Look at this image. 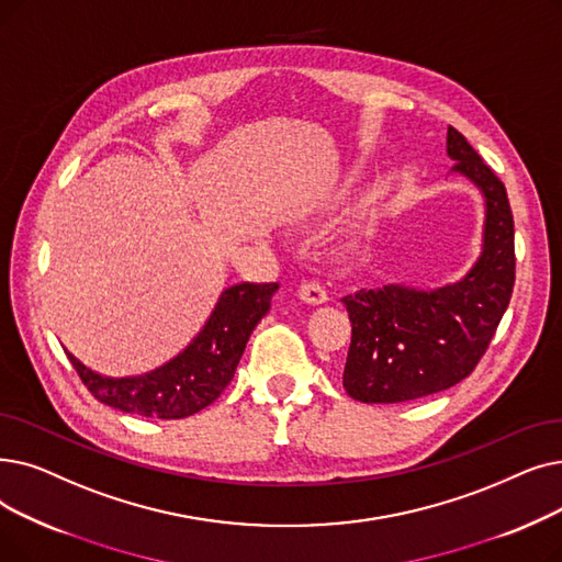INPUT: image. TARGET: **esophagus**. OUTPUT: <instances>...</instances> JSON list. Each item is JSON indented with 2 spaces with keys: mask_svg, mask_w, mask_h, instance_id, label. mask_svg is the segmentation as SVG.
I'll return each mask as SVG.
<instances>
[{
  "mask_svg": "<svg viewBox=\"0 0 562 562\" xmlns=\"http://www.w3.org/2000/svg\"><path fill=\"white\" fill-rule=\"evenodd\" d=\"M299 296L301 301L310 303V305H322L328 301V291L314 280H303L299 286Z\"/></svg>",
  "mask_w": 562,
  "mask_h": 562,
  "instance_id": "obj_1",
  "label": "esophagus"
}]
</instances>
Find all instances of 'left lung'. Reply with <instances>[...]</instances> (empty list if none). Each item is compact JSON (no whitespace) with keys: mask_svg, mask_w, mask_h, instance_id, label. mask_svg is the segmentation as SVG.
Here are the masks:
<instances>
[{"mask_svg":"<svg viewBox=\"0 0 562 562\" xmlns=\"http://www.w3.org/2000/svg\"><path fill=\"white\" fill-rule=\"evenodd\" d=\"M452 175L484 198L482 250L461 280L416 289L383 284L341 299L351 322L347 393L364 404H395L441 393L467 379L503 319L515 286V221L503 181L459 131L448 128Z\"/></svg>","mask_w":562,"mask_h":562,"instance_id":"1","label":"left lung"}]
</instances>
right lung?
<instances>
[{
	"instance_id": "add662e5",
	"label": "right lung",
	"mask_w": 562,
	"mask_h": 562,
	"mask_svg": "<svg viewBox=\"0 0 562 562\" xmlns=\"http://www.w3.org/2000/svg\"><path fill=\"white\" fill-rule=\"evenodd\" d=\"M276 291L278 282L227 286L190 345L146 374L103 376L72 353L66 351V356L99 402L144 418L181 420L221 397L234 379L252 330L271 310Z\"/></svg>"
}]
</instances>
